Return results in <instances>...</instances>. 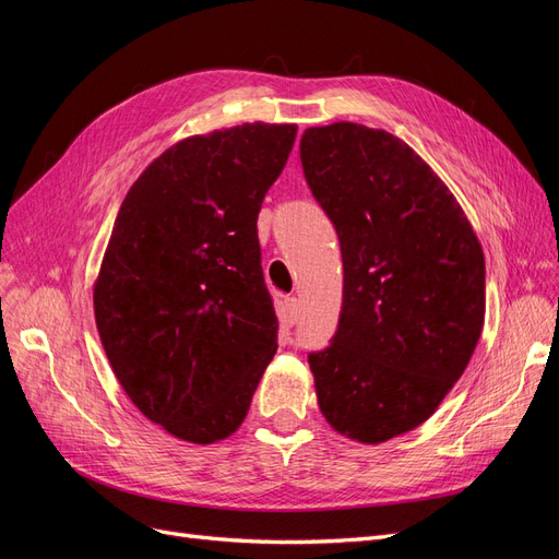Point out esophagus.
Instances as JSON below:
<instances>
[{
  "label": "esophagus",
  "mask_w": 559,
  "mask_h": 559,
  "mask_svg": "<svg viewBox=\"0 0 559 559\" xmlns=\"http://www.w3.org/2000/svg\"><path fill=\"white\" fill-rule=\"evenodd\" d=\"M298 298H286L284 300V324L286 326H294L296 324V321H298Z\"/></svg>",
  "instance_id": "esophagus-1"
}]
</instances>
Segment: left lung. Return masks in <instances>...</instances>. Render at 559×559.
<instances>
[{
  "mask_svg": "<svg viewBox=\"0 0 559 559\" xmlns=\"http://www.w3.org/2000/svg\"><path fill=\"white\" fill-rule=\"evenodd\" d=\"M300 163L343 253V308L308 357L317 403L352 441L427 421L462 378L485 321V257L464 210L392 132L308 128Z\"/></svg>",
  "mask_w": 559,
  "mask_h": 559,
  "instance_id": "obj_1",
  "label": "left lung"
}]
</instances>
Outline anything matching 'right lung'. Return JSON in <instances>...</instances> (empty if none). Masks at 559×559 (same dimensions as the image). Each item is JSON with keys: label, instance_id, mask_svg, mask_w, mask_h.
I'll return each mask as SVG.
<instances>
[{"label": "right lung", "instance_id": "add662e5", "mask_svg": "<svg viewBox=\"0 0 559 559\" xmlns=\"http://www.w3.org/2000/svg\"><path fill=\"white\" fill-rule=\"evenodd\" d=\"M294 140L292 123L186 138L118 210L93 289L99 341L130 401L181 441L238 431L277 352L257 218Z\"/></svg>", "mask_w": 559, "mask_h": 559}]
</instances>
